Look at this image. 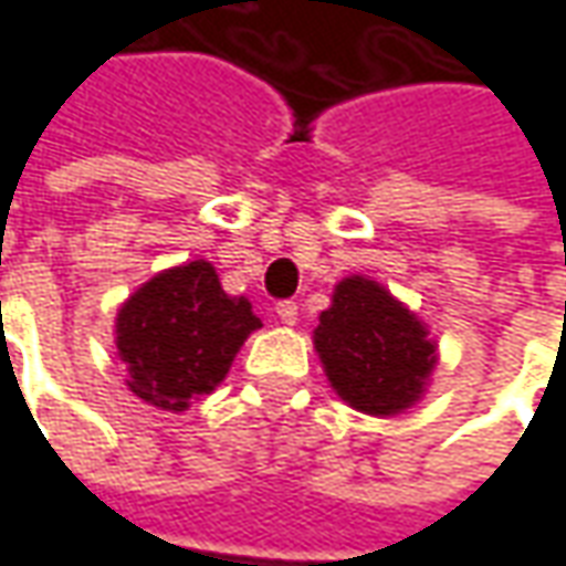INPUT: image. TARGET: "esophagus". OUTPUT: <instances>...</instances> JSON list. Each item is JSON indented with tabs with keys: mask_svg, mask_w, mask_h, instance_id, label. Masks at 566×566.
<instances>
[{
	"mask_svg": "<svg viewBox=\"0 0 566 566\" xmlns=\"http://www.w3.org/2000/svg\"><path fill=\"white\" fill-rule=\"evenodd\" d=\"M275 313H279V319H282L284 326H294V323H297V313H301V307H297L294 301H282V304L275 307Z\"/></svg>",
	"mask_w": 566,
	"mask_h": 566,
	"instance_id": "1",
	"label": "esophagus"
}]
</instances>
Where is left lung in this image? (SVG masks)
<instances>
[{"mask_svg":"<svg viewBox=\"0 0 566 566\" xmlns=\"http://www.w3.org/2000/svg\"><path fill=\"white\" fill-rule=\"evenodd\" d=\"M313 345L332 389L357 411L380 418L415 406L437 364V345L424 323L364 275L335 284L332 307L319 313L313 329Z\"/></svg>","mask_w":566,"mask_h":566,"instance_id":"obj_1","label":"left lung"}]
</instances>
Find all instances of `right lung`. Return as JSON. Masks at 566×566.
<instances>
[{"mask_svg":"<svg viewBox=\"0 0 566 566\" xmlns=\"http://www.w3.org/2000/svg\"><path fill=\"white\" fill-rule=\"evenodd\" d=\"M259 326L247 297L224 294L211 262L174 265L116 313L126 386L160 411H186L192 396H209L228 377L240 345Z\"/></svg>","mask_w":566,"mask_h":566,"instance_id":"add662e5","label":"right lung"}]
</instances>
